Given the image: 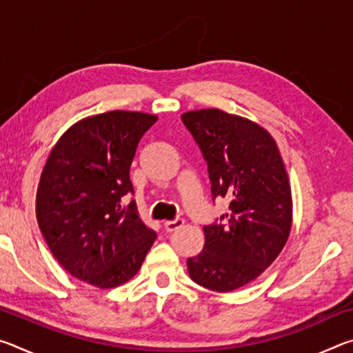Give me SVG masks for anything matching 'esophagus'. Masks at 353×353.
I'll return each instance as SVG.
<instances>
[{
	"mask_svg": "<svg viewBox=\"0 0 353 353\" xmlns=\"http://www.w3.org/2000/svg\"><path fill=\"white\" fill-rule=\"evenodd\" d=\"M182 225H183V219H181V218H176L172 221H165L163 223V227L166 232H174L177 229H181Z\"/></svg>",
	"mask_w": 353,
	"mask_h": 353,
	"instance_id": "1",
	"label": "esophagus"
}]
</instances>
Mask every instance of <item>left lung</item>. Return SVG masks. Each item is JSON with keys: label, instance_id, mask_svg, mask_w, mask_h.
Here are the masks:
<instances>
[{"label": "left lung", "instance_id": "left-lung-1", "mask_svg": "<svg viewBox=\"0 0 353 353\" xmlns=\"http://www.w3.org/2000/svg\"><path fill=\"white\" fill-rule=\"evenodd\" d=\"M207 162L212 198L229 212L204 225L202 252L187 260L190 277L227 292L252 282L282 252L292 223L288 174L268 130L218 109L182 115Z\"/></svg>", "mask_w": 353, "mask_h": 353}]
</instances>
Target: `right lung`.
Segmentation results:
<instances>
[{"label":"right lung","mask_w":353,"mask_h":353,"mask_svg":"<svg viewBox=\"0 0 353 353\" xmlns=\"http://www.w3.org/2000/svg\"><path fill=\"white\" fill-rule=\"evenodd\" d=\"M157 117L113 110L65 132L41 172L35 213L48 248L71 276L98 288L126 283L157 234L140 219L130 165Z\"/></svg>","instance_id":"obj_1"}]
</instances>
